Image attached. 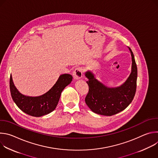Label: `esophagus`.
<instances>
[{"instance_id":"1","label":"esophagus","mask_w":158,"mask_h":158,"mask_svg":"<svg viewBox=\"0 0 158 158\" xmlns=\"http://www.w3.org/2000/svg\"><path fill=\"white\" fill-rule=\"evenodd\" d=\"M82 69L81 67H77L73 72V77L75 79L77 80L82 77Z\"/></svg>"}]
</instances>
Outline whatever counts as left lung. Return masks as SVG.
I'll return each instance as SVG.
<instances>
[{"label":"left lung","mask_w":158,"mask_h":158,"mask_svg":"<svg viewBox=\"0 0 158 158\" xmlns=\"http://www.w3.org/2000/svg\"><path fill=\"white\" fill-rule=\"evenodd\" d=\"M129 49L132 57L131 73L121 85L108 87L99 81L91 71L85 73L89 92L85 102L95 113L107 116L114 115L124 110L133 100L136 91L138 69L134 54L129 48Z\"/></svg>","instance_id":"8db88e82"}]
</instances>
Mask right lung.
I'll use <instances>...</instances> for the list:
<instances>
[{"mask_svg":"<svg viewBox=\"0 0 158 158\" xmlns=\"http://www.w3.org/2000/svg\"><path fill=\"white\" fill-rule=\"evenodd\" d=\"M73 80L71 74H64L59 76L53 87L43 95L31 97L22 94L10 77V90L12 98L17 107L25 113L34 117H40L49 114L56 107L64 89Z\"/></svg>","mask_w":158,"mask_h":158,"instance_id":"1","label":"right lung"}]
</instances>
